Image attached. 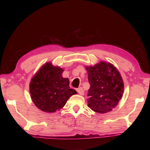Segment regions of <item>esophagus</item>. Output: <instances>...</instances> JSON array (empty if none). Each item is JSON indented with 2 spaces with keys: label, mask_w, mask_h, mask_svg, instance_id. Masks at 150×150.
Returning <instances> with one entry per match:
<instances>
[{
  "label": "esophagus",
  "mask_w": 150,
  "mask_h": 150,
  "mask_svg": "<svg viewBox=\"0 0 150 150\" xmlns=\"http://www.w3.org/2000/svg\"><path fill=\"white\" fill-rule=\"evenodd\" d=\"M77 93L81 95H83V94H84V91H83L82 87L78 88L77 89Z\"/></svg>",
  "instance_id": "esophagus-1"
}]
</instances>
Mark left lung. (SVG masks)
<instances>
[{
  "instance_id": "left-lung-1",
  "label": "left lung",
  "mask_w": 150,
  "mask_h": 150,
  "mask_svg": "<svg viewBox=\"0 0 150 150\" xmlns=\"http://www.w3.org/2000/svg\"><path fill=\"white\" fill-rule=\"evenodd\" d=\"M90 88L88 106L99 113L111 111L122 97L124 84L120 73L110 63L87 67Z\"/></svg>"
}]
</instances>
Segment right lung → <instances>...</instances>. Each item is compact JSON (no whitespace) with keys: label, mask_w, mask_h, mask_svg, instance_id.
I'll return each instance as SVG.
<instances>
[{"label":"right lung","mask_w":150,"mask_h":150,"mask_svg":"<svg viewBox=\"0 0 150 150\" xmlns=\"http://www.w3.org/2000/svg\"><path fill=\"white\" fill-rule=\"evenodd\" d=\"M63 69L45 63L32 79L30 93L32 101L40 110L55 112L63 108L71 96L77 93L69 87L68 78L62 77Z\"/></svg>","instance_id":"right-lung-1"}]
</instances>
